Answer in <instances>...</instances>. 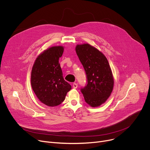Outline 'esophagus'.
Masks as SVG:
<instances>
[{
  "label": "esophagus",
  "instance_id": "esophagus-1",
  "mask_svg": "<svg viewBox=\"0 0 150 150\" xmlns=\"http://www.w3.org/2000/svg\"><path fill=\"white\" fill-rule=\"evenodd\" d=\"M72 86H73L74 88H76L78 87V84L76 83H74L72 84Z\"/></svg>",
  "mask_w": 150,
  "mask_h": 150
}]
</instances>
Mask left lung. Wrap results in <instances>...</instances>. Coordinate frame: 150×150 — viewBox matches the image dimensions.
I'll list each match as a JSON object with an SVG mask.
<instances>
[{
	"instance_id": "obj_1",
	"label": "left lung",
	"mask_w": 150,
	"mask_h": 150,
	"mask_svg": "<svg viewBox=\"0 0 150 150\" xmlns=\"http://www.w3.org/2000/svg\"><path fill=\"white\" fill-rule=\"evenodd\" d=\"M76 54L85 71L87 84L81 88L85 101L91 107L104 103L110 96L114 80L105 56L88 44L77 45Z\"/></svg>"
}]
</instances>
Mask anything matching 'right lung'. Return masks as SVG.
Listing matches in <instances>:
<instances>
[{
  "label": "right lung",
  "mask_w": 150,
  "mask_h": 150,
  "mask_svg": "<svg viewBox=\"0 0 150 150\" xmlns=\"http://www.w3.org/2000/svg\"><path fill=\"white\" fill-rule=\"evenodd\" d=\"M63 53L62 46L48 49L37 57L32 69V88L40 101L48 106L60 104L71 89V85L63 79L59 63Z\"/></svg>",
  "instance_id": "add662e5"
}]
</instances>
